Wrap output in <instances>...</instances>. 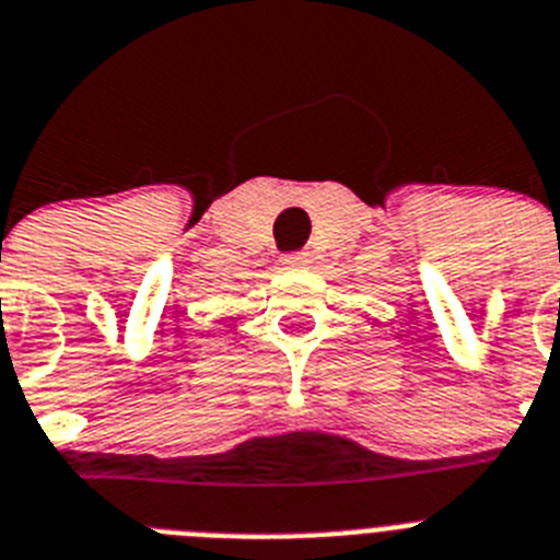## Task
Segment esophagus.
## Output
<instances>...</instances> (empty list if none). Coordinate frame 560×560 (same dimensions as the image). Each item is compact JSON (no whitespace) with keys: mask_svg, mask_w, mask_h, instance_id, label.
<instances>
[{"mask_svg":"<svg viewBox=\"0 0 560 560\" xmlns=\"http://www.w3.org/2000/svg\"><path fill=\"white\" fill-rule=\"evenodd\" d=\"M281 265H284L287 270H295V267H310V253L307 250L287 253V256H281Z\"/></svg>","mask_w":560,"mask_h":560,"instance_id":"esophagus-1","label":"esophagus"}]
</instances>
